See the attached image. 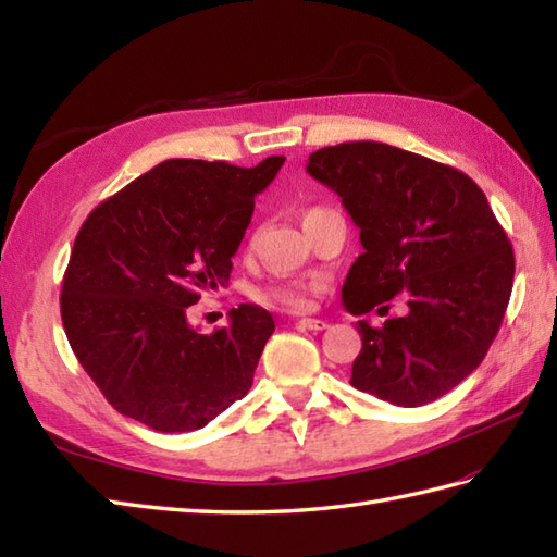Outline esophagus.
Here are the masks:
<instances>
[{
    "label": "esophagus",
    "mask_w": 557,
    "mask_h": 557,
    "mask_svg": "<svg viewBox=\"0 0 557 557\" xmlns=\"http://www.w3.org/2000/svg\"><path fill=\"white\" fill-rule=\"evenodd\" d=\"M299 325L306 330H325L327 327V323L321 321V318H301Z\"/></svg>",
    "instance_id": "1"
}]
</instances>
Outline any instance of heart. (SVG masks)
I'll return each instance as SVG.
<instances>
[{
  "mask_svg": "<svg viewBox=\"0 0 557 557\" xmlns=\"http://www.w3.org/2000/svg\"><path fill=\"white\" fill-rule=\"evenodd\" d=\"M260 301L285 306V309H292V311H304L311 306V294L301 285H272V287L260 292Z\"/></svg>",
  "mask_w": 557,
  "mask_h": 557,
  "instance_id": "heart-1",
  "label": "heart"
}]
</instances>
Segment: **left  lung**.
Instances as JSON below:
<instances>
[{"instance_id":"1","label":"left lung","mask_w":557,"mask_h":557,"mask_svg":"<svg viewBox=\"0 0 557 557\" xmlns=\"http://www.w3.org/2000/svg\"><path fill=\"white\" fill-rule=\"evenodd\" d=\"M306 172L359 227L345 309L363 315L397 294L409 306L381 327L357 323L349 383L397 407L443 397L486 357L512 294V244L486 196L465 172L375 140L315 150Z\"/></svg>"}]
</instances>
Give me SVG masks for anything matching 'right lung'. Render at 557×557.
I'll return each mask as SVG.
<instances>
[{
    "label": "right lung",
    "mask_w": 557,
    "mask_h": 557,
    "mask_svg": "<svg viewBox=\"0 0 557 557\" xmlns=\"http://www.w3.org/2000/svg\"><path fill=\"white\" fill-rule=\"evenodd\" d=\"M285 158L256 168L164 160L90 212L62 282V323L78 363L110 405L162 433L203 429L242 399L272 315L230 311L212 335L188 325V306L227 285L256 194Z\"/></svg>",
    "instance_id": "add662e5"
}]
</instances>
